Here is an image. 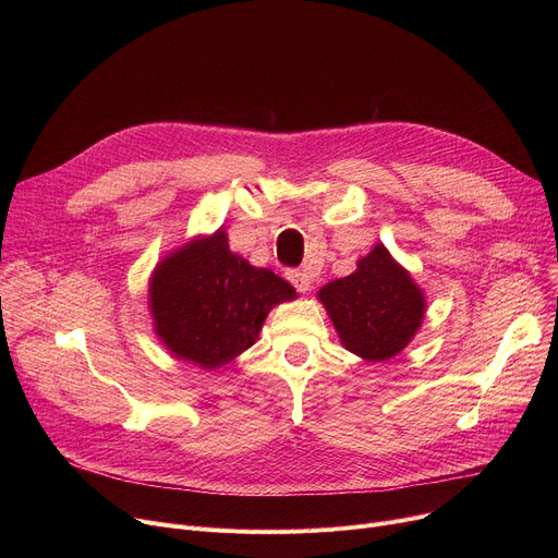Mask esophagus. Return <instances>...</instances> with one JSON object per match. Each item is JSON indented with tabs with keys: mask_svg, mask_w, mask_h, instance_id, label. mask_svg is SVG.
Returning <instances> with one entry per match:
<instances>
[{
	"mask_svg": "<svg viewBox=\"0 0 558 558\" xmlns=\"http://www.w3.org/2000/svg\"><path fill=\"white\" fill-rule=\"evenodd\" d=\"M287 280L294 284L301 294H305V291H310V287H312V274L307 269H289Z\"/></svg>",
	"mask_w": 558,
	"mask_h": 558,
	"instance_id": "1",
	"label": "esophagus"
}]
</instances>
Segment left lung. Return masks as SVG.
<instances>
[{
    "instance_id": "1",
    "label": "left lung",
    "mask_w": 558,
    "mask_h": 558,
    "mask_svg": "<svg viewBox=\"0 0 558 558\" xmlns=\"http://www.w3.org/2000/svg\"><path fill=\"white\" fill-rule=\"evenodd\" d=\"M341 343L368 362H385L412 341L423 314V291L377 244L357 271L318 291Z\"/></svg>"
}]
</instances>
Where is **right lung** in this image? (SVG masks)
I'll return each instance as SVG.
<instances>
[{"mask_svg":"<svg viewBox=\"0 0 558 558\" xmlns=\"http://www.w3.org/2000/svg\"><path fill=\"white\" fill-rule=\"evenodd\" d=\"M156 332L175 357L217 368L251 348L269 310L296 299L287 280L230 253L223 230L167 257L151 278Z\"/></svg>","mask_w":558,"mask_h":558,"instance_id":"1","label":"right lung"}]
</instances>
